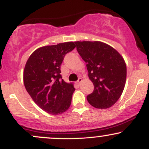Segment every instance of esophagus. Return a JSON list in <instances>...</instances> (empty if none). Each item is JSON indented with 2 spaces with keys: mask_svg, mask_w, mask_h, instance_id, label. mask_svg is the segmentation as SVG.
Segmentation results:
<instances>
[{
  "mask_svg": "<svg viewBox=\"0 0 149 149\" xmlns=\"http://www.w3.org/2000/svg\"><path fill=\"white\" fill-rule=\"evenodd\" d=\"M82 81H83V79H82L81 78H78V81H77V84H78V85H80V83H82Z\"/></svg>",
  "mask_w": 149,
  "mask_h": 149,
  "instance_id": "esophagus-1",
  "label": "esophagus"
}]
</instances>
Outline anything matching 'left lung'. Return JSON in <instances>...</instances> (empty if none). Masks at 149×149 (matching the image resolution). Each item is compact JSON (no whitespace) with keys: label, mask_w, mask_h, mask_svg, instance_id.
Listing matches in <instances>:
<instances>
[{"label":"left lung","mask_w":149,"mask_h":149,"mask_svg":"<svg viewBox=\"0 0 149 149\" xmlns=\"http://www.w3.org/2000/svg\"><path fill=\"white\" fill-rule=\"evenodd\" d=\"M77 51L86 63L94 91L87 96L90 105L107 109L123 92L127 68L123 57L111 46L100 41H76Z\"/></svg>","instance_id":"8db88e82"}]
</instances>
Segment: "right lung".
Instances as JSON below:
<instances>
[{"label":"right lung","instance_id":"obj_1","mask_svg":"<svg viewBox=\"0 0 149 149\" xmlns=\"http://www.w3.org/2000/svg\"><path fill=\"white\" fill-rule=\"evenodd\" d=\"M75 47L73 42L39 47L26 63V90L40 109L52 115L63 113L71 105L75 88L62 79L60 66L66 54Z\"/></svg>","mask_w":149,"mask_h":149}]
</instances>
